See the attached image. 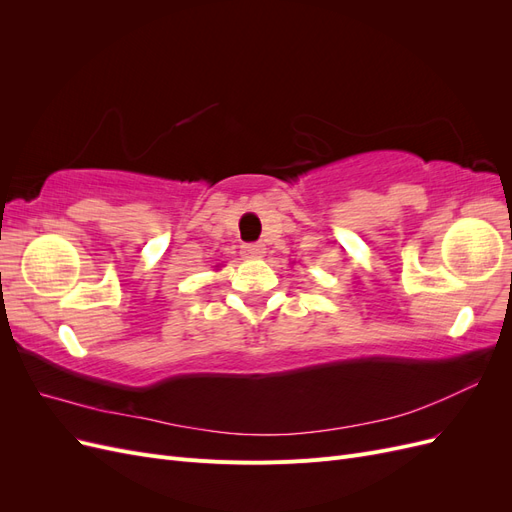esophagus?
I'll return each mask as SVG.
<instances>
[{"instance_id": "esophagus-1", "label": "esophagus", "mask_w": 512, "mask_h": 512, "mask_svg": "<svg viewBox=\"0 0 512 512\" xmlns=\"http://www.w3.org/2000/svg\"><path fill=\"white\" fill-rule=\"evenodd\" d=\"M265 250L267 247L262 243H245L241 247V254H243V258H262L265 256Z\"/></svg>"}]
</instances>
